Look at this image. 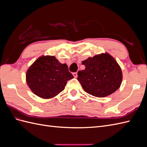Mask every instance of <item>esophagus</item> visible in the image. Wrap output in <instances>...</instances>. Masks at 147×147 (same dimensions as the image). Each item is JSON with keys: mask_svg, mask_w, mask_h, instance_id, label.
<instances>
[{"mask_svg": "<svg viewBox=\"0 0 147 147\" xmlns=\"http://www.w3.org/2000/svg\"><path fill=\"white\" fill-rule=\"evenodd\" d=\"M73 75H74V77L75 78H77V72H74L73 73Z\"/></svg>", "mask_w": 147, "mask_h": 147, "instance_id": "1", "label": "esophagus"}]
</instances>
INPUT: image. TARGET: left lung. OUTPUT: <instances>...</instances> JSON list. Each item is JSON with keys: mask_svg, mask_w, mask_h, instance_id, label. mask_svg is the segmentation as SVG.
<instances>
[{"mask_svg": "<svg viewBox=\"0 0 147 147\" xmlns=\"http://www.w3.org/2000/svg\"><path fill=\"white\" fill-rule=\"evenodd\" d=\"M84 70L78 72V80L84 90L97 97L112 94L119 88L122 72L119 65L108 53L89 57L82 62Z\"/></svg>", "mask_w": 147, "mask_h": 147, "instance_id": "1", "label": "left lung"}]
</instances>
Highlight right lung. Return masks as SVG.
I'll use <instances>...</instances> for the list:
<instances>
[{"label": "right lung", "mask_w": 147, "mask_h": 147, "mask_svg": "<svg viewBox=\"0 0 147 147\" xmlns=\"http://www.w3.org/2000/svg\"><path fill=\"white\" fill-rule=\"evenodd\" d=\"M74 78L68 66L61 64L55 56L39 57L26 73V82L35 94L50 99L63 91L66 83Z\"/></svg>", "instance_id": "add662e5"}]
</instances>
